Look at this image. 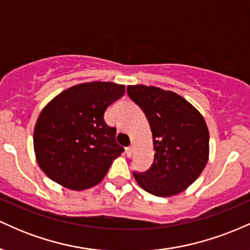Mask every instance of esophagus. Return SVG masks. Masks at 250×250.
I'll return each mask as SVG.
<instances>
[{
	"instance_id": "1",
	"label": "esophagus",
	"mask_w": 250,
	"mask_h": 250,
	"mask_svg": "<svg viewBox=\"0 0 250 250\" xmlns=\"http://www.w3.org/2000/svg\"><path fill=\"white\" fill-rule=\"evenodd\" d=\"M133 151H134V147H133V146H130V147L125 148V153H127L128 156H131V154H133Z\"/></svg>"
}]
</instances>
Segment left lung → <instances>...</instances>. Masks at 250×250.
I'll return each mask as SVG.
<instances>
[{"mask_svg":"<svg viewBox=\"0 0 250 250\" xmlns=\"http://www.w3.org/2000/svg\"><path fill=\"white\" fill-rule=\"evenodd\" d=\"M127 93L147 117L155 150L150 169L133 173L137 185L160 197L182 193L209 160V130L202 114L185 97L154 85H128Z\"/></svg>","mask_w":250,"mask_h":250,"instance_id":"8db88e82","label":"left lung"}]
</instances>
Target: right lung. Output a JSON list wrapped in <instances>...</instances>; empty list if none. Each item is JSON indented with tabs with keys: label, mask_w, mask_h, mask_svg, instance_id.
<instances>
[{
	"label": "right lung",
	"mask_w": 250,
	"mask_h": 250,
	"mask_svg": "<svg viewBox=\"0 0 250 250\" xmlns=\"http://www.w3.org/2000/svg\"><path fill=\"white\" fill-rule=\"evenodd\" d=\"M125 91V85L114 82H84L44 105L34 128V151L50 180L71 190L101 182L125 151L116 143V128L103 119L105 109Z\"/></svg>",
	"instance_id": "right-lung-1"
}]
</instances>
